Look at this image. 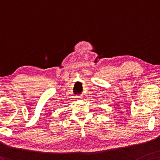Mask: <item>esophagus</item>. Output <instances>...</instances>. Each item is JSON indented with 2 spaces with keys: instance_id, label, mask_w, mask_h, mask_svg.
<instances>
[{
  "instance_id": "1",
  "label": "esophagus",
  "mask_w": 160,
  "mask_h": 160,
  "mask_svg": "<svg viewBox=\"0 0 160 160\" xmlns=\"http://www.w3.org/2000/svg\"><path fill=\"white\" fill-rule=\"evenodd\" d=\"M81 98L82 97H80V96H76L75 97V98L77 99V100H80V99H81Z\"/></svg>"
}]
</instances>
